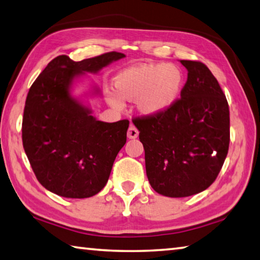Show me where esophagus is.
<instances>
[{
	"label": "esophagus",
	"instance_id": "1",
	"mask_svg": "<svg viewBox=\"0 0 260 260\" xmlns=\"http://www.w3.org/2000/svg\"><path fill=\"white\" fill-rule=\"evenodd\" d=\"M138 136H139V129L136 128V127L133 124H131L128 131H127V138H128V139H136Z\"/></svg>",
	"mask_w": 260,
	"mask_h": 260
}]
</instances>
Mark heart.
Segmentation results:
<instances>
[{"label":"heart","instance_id":"obj_1","mask_svg":"<svg viewBox=\"0 0 260 260\" xmlns=\"http://www.w3.org/2000/svg\"><path fill=\"white\" fill-rule=\"evenodd\" d=\"M183 74L172 63H141L122 70L115 77L117 95L125 100L138 99L139 110L155 116L169 109L181 95ZM114 105L120 100L112 99Z\"/></svg>","mask_w":260,"mask_h":260}]
</instances>
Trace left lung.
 Wrapping results in <instances>:
<instances>
[{
	"label": "left lung",
	"instance_id": "left-lung-1",
	"mask_svg": "<svg viewBox=\"0 0 260 260\" xmlns=\"http://www.w3.org/2000/svg\"><path fill=\"white\" fill-rule=\"evenodd\" d=\"M181 63L187 69L181 98L161 114L132 119L140 131L151 186L171 198L208 188L230 145L229 103L218 82L200 61Z\"/></svg>",
	"mask_w": 260,
	"mask_h": 260
}]
</instances>
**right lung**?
<instances>
[{
	"label": "right lung",
	"mask_w": 260,
	"mask_h": 260,
	"mask_svg": "<svg viewBox=\"0 0 260 260\" xmlns=\"http://www.w3.org/2000/svg\"><path fill=\"white\" fill-rule=\"evenodd\" d=\"M124 53L107 52L73 61L51 60L27 94L22 117V145L36 178L46 190L64 198L95 196L108 182L129 120L103 122L70 96L74 77L96 73Z\"/></svg>",
	"instance_id": "obj_1"
}]
</instances>
